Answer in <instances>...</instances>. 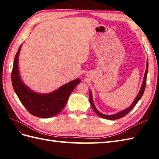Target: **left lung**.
Listing matches in <instances>:
<instances>
[{
    "label": "left lung",
    "mask_w": 159,
    "mask_h": 159,
    "mask_svg": "<svg viewBox=\"0 0 159 159\" xmlns=\"http://www.w3.org/2000/svg\"><path fill=\"white\" fill-rule=\"evenodd\" d=\"M146 72H145V74H144V78H143V83H142V86H141V88L139 91V93H138V95L137 96L136 98L134 99V102H133V104H131V106L129 107L128 108H127L126 109H125L124 111H121V112L120 113H117L116 114H114V115H111V116H107V115H104L102 113H100L98 111L96 107H95V105H94L93 104V99H92V92H89V102H90V104L91 105H92V109H93V111H95V113L98 115V116H99L100 117H102V118H104V119H108V120H117V119H120V118H121L124 117L125 116H126V114H128V113L130 112V111L133 109V108L135 107V105L137 104V103L138 102V101H139L141 98L142 97L143 94L144 93V91H145V88H146V78H147V74H148V61H147V65H146Z\"/></svg>",
    "instance_id": "1"
}]
</instances>
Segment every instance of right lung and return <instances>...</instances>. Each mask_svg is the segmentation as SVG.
<instances>
[{
    "mask_svg": "<svg viewBox=\"0 0 159 159\" xmlns=\"http://www.w3.org/2000/svg\"><path fill=\"white\" fill-rule=\"evenodd\" d=\"M22 45L17 52L11 72L13 87L20 102L31 115L42 118L55 116L63 110L70 95L78 84L79 79L61 86L50 93H38L26 87L20 79L18 71V57Z\"/></svg>",
    "mask_w": 159,
    "mask_h": 159,
    "instance_id": "right-lung-1",
    "label": "right lung"
}]
</instances>
